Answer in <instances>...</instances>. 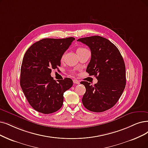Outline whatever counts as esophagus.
<instances>
[{
    "label": "esophagus",
    "mask_w": 148,
    "mask_h": 148,
    "mask_svg": "<svg viewBox=\"0 0 148 148\" xmlns=\"http://www.w3.org/2000/svg\"><path fill=\"white\" fill-rule=\"evenodd\" d=\"M73 82H74V84H79V82H80L79 81H78V80H77V79H73Z\"/></svg>",
    "instance_id": "1"
}]
</instances>
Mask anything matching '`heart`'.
<instances>
[{
	"instance_id": "obj_1",
	"label": "heart",
	"mask_w": 148,
	"mask_h": 148,
	"mask_svg": "<svg viewBox=\"0 0 148 148\" xmlns=\"http://www.w3.org/2000/svg\"><path fill=\"white\" fill-rule=\"evenodd\" d=\"M87 50V49H85V48H83V47H79V48H78L77 50H76V51H77V53H79V52L82 51H84V50ZM64 57H65V54L63 53V54L62 55L61 57V60L62 61L64 60Z\"/></svg>"
}]
</instances>
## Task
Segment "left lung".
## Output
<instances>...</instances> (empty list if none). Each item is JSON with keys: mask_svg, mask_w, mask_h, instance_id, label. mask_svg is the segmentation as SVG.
Instances as JSON below:
<instances>
[{"mask_svg": "<svg viewBox=\"0 0 148 148\" xmlns=\"http://www.w3.org/2000/svg\"><path fill=\"white\" fill-rule=\"evenodd\" d=\"M89 47L91 60L86 72L96 76L97 84L87 81L81 83L86 87L82 99L84 107L94 112L107 110L119 101L125 88L126 67L123 58L117 47L110 40L99 36L77 40Z\"/></svg>", "mask_w": 148, "mask_h": 148, "instance_id": "left-lung-1", "label": "left lung"}]
</instances>
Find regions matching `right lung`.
Here are the masks:
<instances>
[{"label":"right lung","instance_id":"right-lung-1","mask_svg":"<svg viewBox=\"0 0 148 148\" xmlns=\"http://www.w3.org/2000/svg\"><path fill=\"white\" fill-rule=\"evenodd\" d=\"M75 40L45 38L33 44L23 56L20 84L29 104L44 114L53 113L63 104L64 93L73 86L66 78L56 81L51 76L52 69L61 66V57Z\"/></svg>","mask_w":148,"mask_h":148}]
</instances>
